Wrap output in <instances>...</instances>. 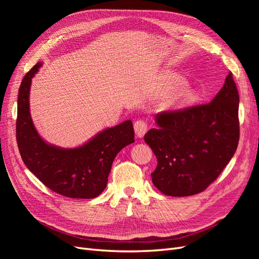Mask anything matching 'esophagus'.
<instances>
[{
    "instance_id": "1",
    "label": "esophagus",
    "mask_w": 259,
    "mask_h": 259,
    "mask_svg": "<svg viewBox=\"0 0 259 259\" xmlns=\"http://www.w3.org/2000/svg\"><path fill=\"white\" fill-rule=\"evenodd\" d=\"M134 130L138 137H143L148 130V125L144 120H137L134 123Z\"/></svg>"
}]
</instances>
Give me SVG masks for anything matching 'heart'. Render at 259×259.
Here are the masks:
<instances>
[{
	"instance_id": "heart-1",
	"label": "heart",
	"mask_w": 259,
	"mask_h": 259,
	"mask_svg": "<svg viewBox=\"0 0 259 259\" xmlns=\"http://www.w3.org/2000/svg\"><path fill=\"white\" fill-rule=\"evenodd\" d=\"M187 85V80L183 75L173 71H165L161 77V91L164 94H171L167 99L168 107H183L197 100L198 93L194 90H183L175 93V91L184 89ZM175 94H173L172 93Z\"/></svg>"
}]
</instances>
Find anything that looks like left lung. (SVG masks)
Here are the masks:
<instances>
[{"label":"left lung","instance_id":"8db88e82","mask_svg":"<svg viewBox=\"0 0 259 259\" xmlns=\"http://www.w3.org/2000/svg\"><path fill=\"white\" fill-rule=\"evenodd\" d=\"M155 123L158 127L144 138L158 160L153 185L171 197L205 190L239 144V93L232 73L210 103L158 113Z\"/></svg>","mask_w":259,"mask_h":259}]
</instances>
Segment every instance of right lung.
Instances as JSON below:
<instances>
[{
    "instance_id": "add662e5",
    "label": "right lung",
    "mask_w": 259,
    "mask_h": 259,
    "mask_svg": "<svg viewBox=\"0 0 259 259\" xmlns=\"http://www.w3.org/2000/svg\"><path fill=\"white\" fill-rule=\"evenodd\" d=\"M42 62L23 77L17 103L16 138L21 159L30 171L54 192L72 199H93L105 190L113 160L124 147L133 144L131 120L106 128L85 145L64 149L45 143L30 115L31 81Z\"/></svg>"
}]
</instances>
